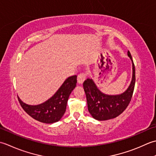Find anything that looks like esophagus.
Listing matches in <instances>:
<instances>
[{
    "label": "esophagus",
    "mask_w": 156,
    "mask_h": 156,
    "mask_svg": "<svg viewBox=\"0 0 156 156\" xmlns=\"http://www.w3.org/2000/svg\"><path fill=\"white\" fill-rule=\"evenodd\" d=\"M86 77H87L86 73H85L83 72L81 73H79L77 76V82L79 83H82L85 80Z\"/></svg>",
    "instance_id": "1"
}]
</instances>
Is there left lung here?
<instances>
[{
  "label": "left lung",
  "instance_id": "obj_1",
  "mask_svg": "<svg viewBox=\"0 0 156 156\" xmlns=\"http://www.w3.org/2000/svg\"><path fill=\"white\" fill-rule=\"evenodd\" d=\"M128 56L133 62V79L130 86L123 94L108 96L101 93L91 79H87L83 82L88 110L95 119L106 120L115 118L124 112L131 101L135 84V69L129 51Z\"/></svg>",
  "mask_w": 156,
  "mask_h": 156
}]
</instances>
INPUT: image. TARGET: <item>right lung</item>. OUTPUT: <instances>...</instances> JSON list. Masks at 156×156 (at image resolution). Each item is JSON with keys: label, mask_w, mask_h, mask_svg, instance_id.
Listing matches in <instances>:
<instances>
[{"label": "right lung", "mask_w": 156, "mask_h": 156, "mask_svg": "<svg viewBox=\"0 0 156 156\" xmlns=\"http://www.w3.org/2000/svg\"><path fill=\"white\" fill-rule=\"evenodd\" d=\"M77 76L69 77L63 83L56 93L45 102L30 106L23 103L18 97L22 108L35 120L44 123H53L58 121L65 114L68 98L76 86Z\"/></svg>", "instance_id": "add662e5"}]
</instances>
